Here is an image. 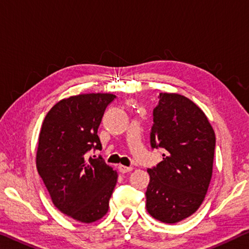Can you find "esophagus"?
Listing matches in <instances>:
<instances>
[{
    "label": "esophagus",
    "mask_w": 249,
    "mask_h": 249,
    "mask_svg": "<svg viewBox=\"0 0 249 249\" xmlns=\"http://www.w3.org/2000/svg\"><path fill=\"white\" fill-rule=\"evenodd\" d=\"M118 169H120L121 173L125 174V173H128V172L133 171V167L132 166H124V165H118Z\"/></svg>",
    "instance_id": "esophagus-1"
}]
</instances>
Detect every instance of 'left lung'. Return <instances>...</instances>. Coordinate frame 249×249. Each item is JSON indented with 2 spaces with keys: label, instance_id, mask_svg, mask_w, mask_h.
<instances>
[{
  "label": "left lung",
  "instance_id": "1",
  "mask_svg": "<svg viewBox=\"0 0 249 249\" xmlns=\"http://www.w3.org/2000/svg\"><path fill=\"white\" fill-rule=\"evenodd\" d=\"M216 137L204 112L189 98L160 93L153 110L152 148L163 160L148 168L146 210L160 222L175 224L198 210L213 174Z\"/></svg>",
  "mask_w": 249,
  "mask_h": 249
}]
</instances>
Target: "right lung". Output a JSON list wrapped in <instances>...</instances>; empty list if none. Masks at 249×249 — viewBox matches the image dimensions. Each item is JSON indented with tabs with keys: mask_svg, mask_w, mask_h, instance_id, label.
<instances>
[{
	"mask_svg": "<svg viewBox=\"0 0 249 249\" xmlns=\"http://www.w3.org/2000/svg\"><path fill=\"white\" fill-rule=\"evenodd\" d=\"M108 93L80 94L55 104L43 121L38 136L36 168L58 211L81 223L101 219L117 181V173L90 149H101L97 129ZM95 157V156H94Z\"/></svg>",
	"mask_w": 249,
	"mask_h": 249,
	"instance_id": "obj_1",
	"label": "right lung"
}]
</instances>
